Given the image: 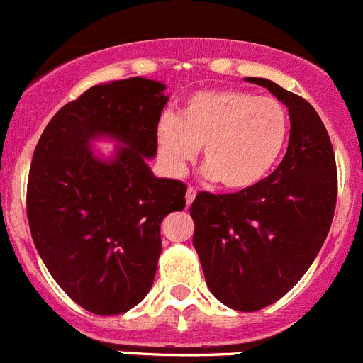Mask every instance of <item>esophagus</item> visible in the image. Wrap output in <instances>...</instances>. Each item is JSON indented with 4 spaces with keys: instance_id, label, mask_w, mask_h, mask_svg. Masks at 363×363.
Segmentation results:
<instances>
[{
    "instance_id": "1",
    "label": "esophagus",
    "mask_w": 363,
    "mask_h": 363,
    "mask_svg": "<svg viewBox=\"0 0 363 363\" xmlns=\"http://www.w3.org/2000/svg\"><path fill=\"white\" fill-rule=\"evenodd\" d=\"M194 198H196V191H194V189H189L187 194H185V201H187V207H191L192 201H194Z\"/></svg>"
}]
</instances>
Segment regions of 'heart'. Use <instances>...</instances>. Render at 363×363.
<instances>
[{
  "mask_svg": "<svg viewBox=\"0 0 363 363\" xmlns=\"http://www.w3.org/2000/svg\"><path fill=\"white\" fill-rule=\"evenodd\" d=\"M291 121L281 101L223 89L192 94L178 116L165 114L156 127L167 169L182 172L201 149L205 176L227 191L262 184L280 163Z\"/></svg>",
  "mask_w": 363,
  "mask_h": 363,
  "instance_id": "obj_1",
  "label": "heart"
}]
</instances>
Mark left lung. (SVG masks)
Masks as SVG:
<instances>
[{
	"instance_id": "left-lung-1",
	"label": "left lung",
	"mask_w": 363,
	"mask_h": 363,
	"mask_svg": "<svg viewBox=\"0 0 363 363\" xmlns=\"http://www.w3.org/2000/svg\"><path fill=\"white\" fill-rule=\"evenodd\" d=\"M289 108V147L278 169L247 191L200 192L191 205L192 245L211 293L236 311H258L289 293L325 242L336 205V162L313 105L271 79Z\"/></svg>"
}]
</instances>
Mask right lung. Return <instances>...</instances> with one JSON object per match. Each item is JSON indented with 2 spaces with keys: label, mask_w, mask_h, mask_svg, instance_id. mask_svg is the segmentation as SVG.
Returning a JSON list of instances; mask_svg holds the SVG:
<instances>
[{
  "label": "right lung",
  "mask_w": 363,
  "mask_h": 363,
  "mask_svg": "<svg viewBox=\"0 0 363 363\" xmlns=\"http://www.w3.org/2000/svg\"><path fill=\"white\" fill-rule=\"evenodd\" d=\"M167 86L129 78L91 86L54 114L32 156L27 216L57 285L83 309L108 316L138 306L152 287L162 221L184 211L182 182L158 178L156 127ZM117 143L111 157L94 142Z\"/></svg>",
  "instance_id": "right-lung-1"
}]
</instances>
